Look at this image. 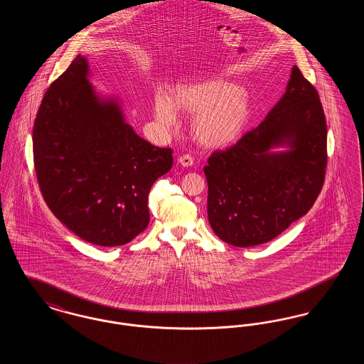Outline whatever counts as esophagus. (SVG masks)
I'll return each mask as SVG.
<instances>
[{
  "label": "esophagus",
  "mask_w": 364,
  "mask_h": 364,
  "mask_svg": "<svg viewBox=\"0 0 364 364\" xmlns=\"http://www.w3.org/2000/svg\"><path fill=\"white\" fill-rule=\"evenodd\" d=\"M178 164L183 165V166H186V168H188V166L193 165V158H192L190 154H184V156H178Z\"/></svg>",
  "instance_id": "1"
}]
</instances>
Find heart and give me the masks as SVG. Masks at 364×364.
Instances as JSON below:
<instances>
[{"mask_svg":"<svg viewBox=\"0 0 364 364\" xmlns=\"http://www.w3.org/2000/svg\"><path fill=\"white\" fill-rule=\"evenodd\" d=\"M154 110L158 122L165 127L177 124L174 110L193 114L191 135L206 149H223L236 141L250 119V105L242 87L223 77L183 83L169 98L158 94Z\"/></svg>","mask_w":364,"mask_h":364,"instance_id":"b5f03b06","label":"heart"}]
</instances>
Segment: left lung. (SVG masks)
I'll use <instances>...</instances> for the list:
<instances>
[{
    "label": "left lung",
    "instance_id": "8db88e82",
    "mask_svg": "<svg viewBox=\"0 0 364 364\" xmlns=\"http://www.w3.org/2000/svg\"><path fill=\"white\" fill-rule=\"evenodd\" d=\"M290 150L272 154L269 149ZM328 129L316 88L296 65L259 125L208 156V223L223 242H270L309 213L325 183Z\"/></svg>",
    "mask_w": 364,
    "mask_h": 364
}]
</instances>
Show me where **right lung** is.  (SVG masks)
<instances>
[{
  "instance_id": "right-lung-1",
  "label": "right lung",
  "mask_w": 364,
  "mask_h": 364,
  "mask_svg": "<svg viewBox=\"0 0 364 364\" xmlns=\"http://www.w3.org/2000/svg\"><path fill=\"white\" fill-rule=\"evenodd\" d=\"M87 76L79 54L45 92L33 131L35 173L64 225L91 244L116 247L149 225V192L173 156L138 136L119 104L100 100Z\"/></svg>"
}]
</instances>
